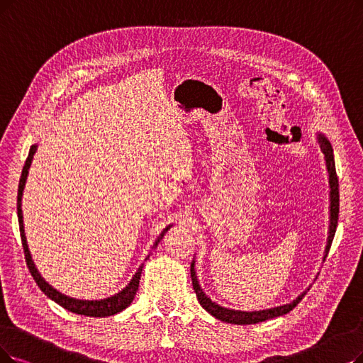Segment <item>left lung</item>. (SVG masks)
Listing matches in <instances>:
<instances>
[{
  "mask_svg": "<svg viewBox=\"0 0 363 363\" xmlns=\"http://www.w3.org/2000/svg\"><path fill=\"white\" fill-rule=\"evenodd\" d=\"M317 141L320 144V149L325 155V161H326V168L329 172V187H330V223H329V235H328V245L325 250V257L329 253L330 244L333 240V235H335L337 230V225H338V213H340V189H338V177H337V171H335V161H333V150L330 143L328 141V138L323 134H317ZM195 260L191 265V277H192V284H194V291L196 294V298L199 301V303L202 306V308H206L211 315H214L216 318H219L222 322L226 323H232V325H255L259 322H265L269 320V318L274 317H280L283 314H287L289 311H292L298 303L302 301L303 292L302 295H299L296 299H294L291 303H286V306H280V307H274V308H268V310H260V311H240V310H230V308H225L220 307L219 303L213 302L204 292L198 283L196 274H195Z\"/></svg>",
  "mask_w": 363,
  "mask_h": 363,
  "instance_id": "1",
  "label": "left lung"
}]
</instances>
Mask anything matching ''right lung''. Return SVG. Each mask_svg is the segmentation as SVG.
Instances as JSON below:
<instances>
[{
  "mask_svg": "<svg viewBox=\"0 0 363 363\" xmlns=\"http://www.w3.org/2000/svg\"><path fill=\"white\" fill-rule=\"evenodd\" d=\"M37 150V144L31 146L30 149V155L26 157V162L23 165L22 169V176L19 180V189H18V219H19V229H21V238H22V245H23V253H25V260H26V265L30 268V272L34 277L35 283L38 284V287L41 289L45 295H48L52 301H55L56 303H60L61 307H64L65 310L71 311V313H76V314H83V315H89V317H107V315H113V314H118L121 311H123L129 303L133 302L137 291H138V284H140V277H141V271L143 267L138 268V271L135 272V275L133 277V280L129 281V284L122 289L119 294H116L110 298L106 299H99V301H83V299H76V298H69L61 292H57L56 289H53L45 279L41 277V274L38 272V269L35 268L34 262H33V257L30 253V249H28V244H26V237H25V230H23V216H22V195H23V187L26 183V177H28V169L31 167L33 162V157L34 153ZM171 228L167 226L162 234L157 237L153 249L157 245V242L162 240V237L165 235V232Z\"/></svg>",
  "mask_w": 363,
  "mask_h": 363,
  "instance_id": "right-lung-1",
  "label": "right lung"
}]
</instances>
